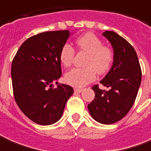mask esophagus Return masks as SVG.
<instances>
[{"mask_svg": "<svg viewBox=\"0 0 151 151\" xmlns=\"http://www.w3.org/2000/svg\"><path fill=\"white\" fill-rule=\"evenodd\" d=\"M74 90H75L76 93H81L82 91H83V89H81V88H75Z\"/></svg>", "mask_w": 151, "mask_h": 151, "instance_id": "34e87169", "label": "esophagus"}]
</instances>
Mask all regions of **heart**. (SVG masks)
Segmentation results:
<instances>
[{
    "label": "heart",
    "mask_w": 151,
    "mask_h": 151,
    "mask_svg": "<svg viewBox=\"0 0 151 151\" xmlns=\"http://www.w3.org/2000/svg\"><path fill=\"white\" fill-rule=\"evenodd\" d=\"M78 48L88 54L85 62V68H74L65 75L67 84L75 87H82L95 80L96 71L99 75L107 73L112 67L114 61L113 50L104 45L100 38L92 33L84 34L76 39ZM75 50L65 43L62 46L59 54L62 65L70 67L73 62Z\"/></svg>",
    "instance_id": "b5f03b06"
}]
</instances>
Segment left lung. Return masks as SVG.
I'll return each mask as SVG.
<instances>
[{"label":"left lung","instance_id":"8db88e82","mask_svg":"<svg viewBox=\"0 0 151 151\" xmlns=\"http://www.w3.org/2000/svg\"><path fill=\"white\" fill-rule=\"evenodd\" d=\"M103 35L114 52L112 68L100 81L109 90L93 86L95 97L88 109L95 121L112 124L125 117L134 104L141 82V69L136 51L125 38L113 31H105Z\"/></svg>","mask_w":151,"mask_h":151}]
</instances>
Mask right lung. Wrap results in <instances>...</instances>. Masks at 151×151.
<instances>
[{"instance_id":"add662e5","label":"right lung","mask_w":151,"mask_h":151,"mask_svg":"<svg viewBox=\"0 0 151 151\" xmlns=\"http://www.w3.org/2000/svg\"><path fill=\"white\" fill-rule=\"evenodd\" d=\"M69 30L49 31L26 39L14 56L11 79L14 100L26 117L39 125H51L62 116L74 89L53 82L62 76L59 59Z\"/></svg>"}]
</instances>
